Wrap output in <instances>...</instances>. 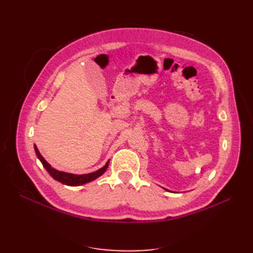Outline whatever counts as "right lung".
Instances as JSON below:
<instances>
[{
	"mask_svg": "<svg viewBox=\"0 0 253 253\" xmlns=\"http://www.w3.org/2000/svg\"><path fill=\"white\" fill-rule=\"evenodd\" d=\"M35 151H36V154H37L38 158L40 159V162L42 163L45 169H46V171L51 175V177L53 179L64 183V185H67V186H81V185H84V183L94 180L97 177H99V176H101L106 171V169H108V166H109V162H108L103 168L99 169L98 171L89 173V174H83V175H76V174H71V173L60 172L56 169H53V168H51V166L40 154V152L37 149L36 145H35Z\"/></svg>",
	"mask_w": 253,
	"mask_h": 253,
	"instance_id": "obj_1",
	"label": "right lung"
}]
</instances>
